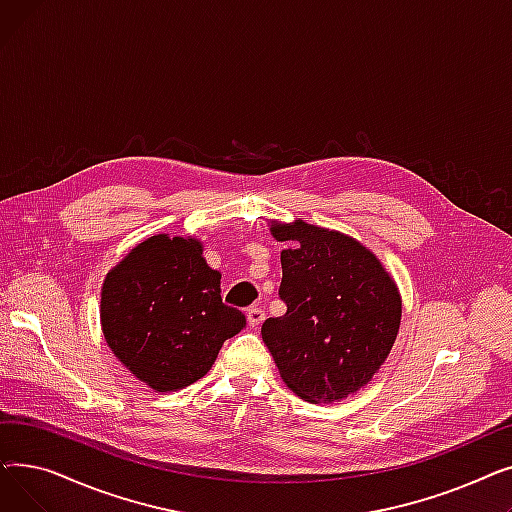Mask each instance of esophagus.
<instances>
[{
	"label": "esophagus",
	"instance_id": "34e87169",
	"mask_svg": "<svg viewBox=\"0 0 512 512\" xmlns=\"http://www.w3.org/2000/svg\"><path fill=\"white\" fill-rule=\"evenodd\" d=\"M247 319H249V326L251 328H259L263 324V319H265V311L259 305L251 307L249 313H247Z\"/></svg>",
	"mask_w": 512,
	"mask_h": 512
}]
</instances>
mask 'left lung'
Segmentation results:
<instances>
[{
  "label": "left lung",
  "mask_w": 512,
  "mask_h": 512,
  "mask_svg": "<svg viewBox=\"0 0 512 512\" xmlns=\"http://www.w3.org/2000/svg\"><path fill=\"white\" fill-rule=\"evenodd\" d=\"M280 253L282 317L263 321L261 336L284 384L307 402L357 394L388 359L398 336L402 299L382 261L353 236L294 220H272Z\"/></svg>",
  "instance_id": "1"
}]
</instances>
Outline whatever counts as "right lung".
<instances>
[{
	"mask_svg": "<svg viewBox=\"0 0 512 512\" xmlns=\"http://www.w3.org/2000/svg\"><path fill=\"white\" fill-rule=\"evenodd\" d=\"M222 274L201 240L155 234L139 242L101 286V330L110 351L155 392L201 380L222 344L247 326L222 303Z\"/></svg>",
	"mask_w": 512,
	"mask_h": 512,
	"instance_id": "1",
	"label": "right lung"
}]
</instances>
